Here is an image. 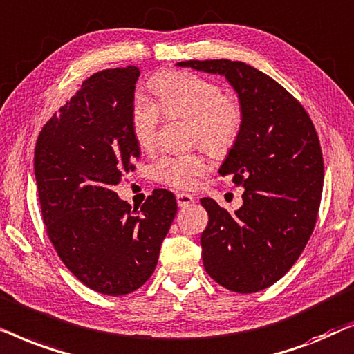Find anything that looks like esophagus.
Listing matches in <instances>:
<instances>
[{"label":"esophagus","instance_id":"obj_1","mask_svg":"<svg viewBox=\"0 0 354 354\" xmlns=\"http://www.w3.org/2000/svg\"><path fill=\"white\" fill-rule=\"evenodd\" d=\"M176 201L180 207H187L194 202V196L189 194V192H176Z\"/></svg>","mask_w":354,"mask_h":354}]
</instances>
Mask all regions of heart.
Segmentation results:
<instances>
[{
    "label": "heart",
    "instance_id": "obj_1",
    "mask_svg": "<svg viewBox=\"0 0 354 354\" xmlns=\"http://www.w3.org/2000/svg\"><path fill=\"white\" fill-rule=\"evenodd\" d=\"M152 100L134 98L131 133L142 150L157 145L162 115L168 120H189V139L210 157L223 158L232 152L243 129L244 111L239 98L225 93L218 84L192 73H167L152 82ZM199 153H165L152 165L153 178L162 185L187 189L205 171Z\"/></svg>",
    "mask_w": 354,
    "mask_h": 354
}]
</instances>
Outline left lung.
I'll return each instance as SVG.
<instances>
[{
	"instance_id": "left-lung-1",
	"label": "left lung",
	"mask_w": 354,
	"mask_h": 354,
	"mask_svg": "<svg viewBox=\"0 0 354 354\" xmlns=\"http://www.w3.org/2000/svg\"><path fill=\"white\" fill-rule=\"evenodd\" d=\"M178 66L225 75L243 105L241 134L220 168L244 187L243 205L230 214L214 199H201L209 214L201 246L205 272L216 283L257 293L293 267L314 232L324 186L317 131L285 87L243 61Z\"/></svg>"
}]
</instances>
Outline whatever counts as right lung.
Here are the masks:
<instances>
[{
    "instance_id": "1",
    "label": "right lung",
    "mask_w": 354,
    "mask_h": 354,
    "mask_svg": "<svg viewBox=\"0 0 354 354\" xmlns=\"http://www.w3.org/2000/svg\"><path fill=\"white\" fill-rule=\"evenodd\" d=\"M139 74L126 66L87 77L46 121L34 153L51 244L75 279L108 296L133 293L150 279L178 212L171 191L155 189L140 209L113 191L140 155L131 133Z\"/></svg>"
}]
</instances>
